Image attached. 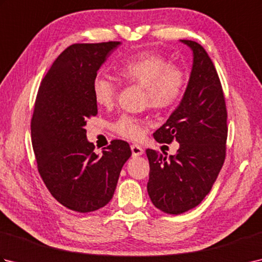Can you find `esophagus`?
Returning a JSON list of instances; mask_svg holds the SVG:
<instances>
[{
    "label": "esophagus",
    "instance_id": "1",
    "mask_svg": "<svg viewBox=\"0 0 262 262\" xmlns=\"http://www.w3.org/2000/svg\"><path fill=\"white\" fill-rule=\"evenodd\" d=\"M130 148H132L133 157H140V155H142L144 153V149L140 145H136V144H134V145H132Z\"/></svg>",
    "mask_w": 262,
    "mask_h": 262
}]
</instances>
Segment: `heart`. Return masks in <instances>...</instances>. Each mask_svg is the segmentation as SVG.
I'll return each instance as SVG.
<instances>
[{
    "label": "heart",
    "instance_id": "heart-1",
    "mask_svg": "<svg viewBox=\"0 0 262 262\" xmlns=\"http://www.w3.org/2000/svg\"><path fill=\"white\" fill-rule=\"evenodd\" d=\"M117 74L126 83L145 90V102L154 110L173 107L185 92L187 77L181 68L154 52H141L122 62ZM94 101L100 107H110L116 99V86L104 76H97L92 83ZM146 124L134 117L121 116L113 125L114 130L128 140H140Z\"/></svg>",
    "mask_w": 262,
    "mask_h": 262
}]
</instances>
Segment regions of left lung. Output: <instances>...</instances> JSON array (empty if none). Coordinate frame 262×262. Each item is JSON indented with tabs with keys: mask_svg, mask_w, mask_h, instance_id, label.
<instances>
[{
	"mask_svg": "<svg viewBox=\"0 0 262 262\" xmlns=\"http://www.w3.org/2000/svg\"><path fill=\"white\" fill-rule=\"evenodd\" d=\"M192 51V69L180 104L154 133L159 143L180 144L169 159L146 149L149 162L147 192L153 205L179 215L196 207L209 193L223 166L227 111L215 66L204 47L185 40Z\"/></svg>",
	"mask_w": 262,
	"mask_h": 262,
	"instance_id": "8db88e82",
	"label": "left lung"
}]
</instances>
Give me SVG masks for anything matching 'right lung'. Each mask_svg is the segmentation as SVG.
Instances as JSON below:
<instances>
[{"mask_svg": "<svg viewBox=\"0 0 262 262\" xmlns=\"http://www.w3.org/2000/svg\"><path fill=\"white\" fill-rule=\"evenodd\" d=\"M120 41L74 43L53 63L41 81L31 119L38 171L52 196L66 208L90 213L113 198L129 144L111 142L94 153L85 125L98 114L92 83Z\"/></svg>", "mask_w": 262, "mask_h": 262, "instance_id": "1", "label": "right lung"}]
</instances>
